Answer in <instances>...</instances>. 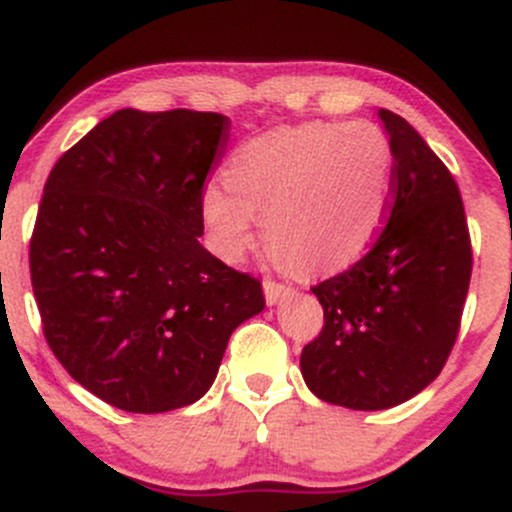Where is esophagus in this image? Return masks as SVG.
Instances as JSON below:
<instances>
[{"label":"esophagus","instance_id":"obj_1","mask_svg":"<svg viewBox=\"0 0 512 512\" xmlns=\"http://www.w3.org/2000/svg\"><path fill=\"white\" fill-rule=\"evenodd\" d=\"M289 293H291V286L276 284V281H264V298H267L269 305H276L279 301H284Z\"/></svg>","mask_w":512,"mask_h":512}]
</instances>
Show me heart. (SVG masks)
Here are the masks:
<instances>
[{
    "mask_svg": "<svg viewBox=\"0 0 512 512\" xmlns=\"http://www.w3.org/2000/svg\"><path fill=\"white\" fill-rule=\"evenodd\" d=\"M221 182L199 197L209 245L240 262L264 236L281 262L305 274L351 267L383 228L392 195V149L373 122H301L248 139Z\"/></svg>",
    "mask_w": 512,
    "mask_h": 512,
    "instance_id": "b5f03b06",
    "label": "heart"
}]
</instances>
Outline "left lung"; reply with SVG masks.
I'll return each mask as SVG.
<instances>
[{
  "mask_svg": "<svg viewBox=\"0 0 512 512\" xmlns=\"http://www.w3.org/2000/svg\"><path fill=\"white\" fill-rule=\"evenodd\" d=\"M390 137L392 207L368 255L313 286L325 327L301 354L305 385L356 411L397 407L438 378L460 330L472 245L460 190L404 117Z\"/></svg>",
  "mask_w": 512,
  "mask_h": 512,
  "instance_id": "left-lung-1",
  "label": "left lung"
}]
</instances>
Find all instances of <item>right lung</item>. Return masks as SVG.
Returning <instances> with one entry per match:
<instances>
[{
  "mask_svg": "<svg viewBox=\"0 0 512 512\" xmlns=\"http://www.w3.org/2000/svg\"><path fill=\"white\" fill-rule=\"evenodd\" d=\"M228 117L117 110L52 168L31 238L43 332L67 373L132 414L207 395L262 284L199 243Z\"/></svg>",
  "mask_w": 512,
  "mask_h": 512,
  "instance_id": "right-lung-1",
  "label": "right lung"
}]
</instances>
